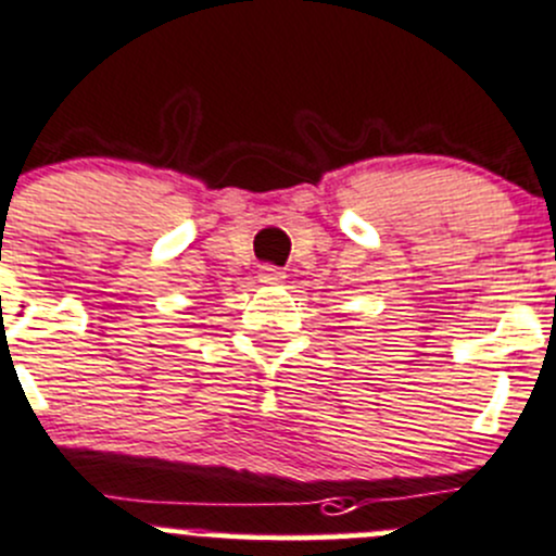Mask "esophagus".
Instances as JSON below:
<instances>
[{
    "mask_svg": "<svg viewBox=\"0 0 556 556\" xmlns=\"http://www.w3.org/2000/svg\"><path fill=\"white\" fill-rule=\"evenodd\" d=\"M257 277H261V282H266V285H279L285 279V271L279 266L266 263V266H261V274H257Z\"/></svg>",
    "mask_w": 556,
    "mask_h": 556,
    "instance_id": "1",
    "label": "esophagus"
}]
</instances>
